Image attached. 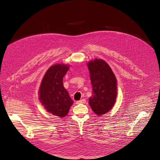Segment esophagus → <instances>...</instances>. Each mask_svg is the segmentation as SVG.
<instances>
[{"mask_svg": "<svg viewBox=\"0 0 160 160\" xmlns=\"http://www.w3.org/2000/svg\"><path fill=\"white\" fill-rule=\"evenodd\" d=\"M86 102V100L85 99H82V100H79V101H77V104H80V103H85Z\"/></svg>", "mask_w": 160, "mask_h": 160, "instance_id": "esophagus-1", "label": "esophagus"}]
</instances>
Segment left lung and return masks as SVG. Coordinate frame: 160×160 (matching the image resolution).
<instances>
[{
  "label": "left lung",
  "mask_w": 160,
  "mask_h": 160,
  "mask_svg": "<svg viewBox=\"0 0 160 160\" xmlns=\"http://www.w3.org/2000/svg\"><path fill=\"white\" fill-rule=\"evenodd\" d=\"M92 86L89 104L98 116L109 111L117 97V80L111 68L103 60L96 58L88 63Z\"/></svg>",
  "instance_id": "obj_1"
}]
</instances>
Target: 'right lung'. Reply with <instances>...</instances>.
I'll list each match as a JSON object with an SVG mask.
<instances>
[{
	"label": "right lung",
	"mask_w": 160,
	"mask_h": 160,
	"mask_svg": "<svg viewBox=\"0 0 160 160\" xmlns=\"http://www.w3.org/2000/svg\"><path fill=\"white\" fill-rule=\"evenodd\" d=\"M68 70L69 66L62 63L50 67L42 80L38 92L39 100L44 109L60 118L68 114L73 103L63 85V77Z\"/></svg>",
	"instance_id": "add662e5"
}]
</instances>
